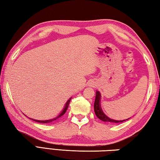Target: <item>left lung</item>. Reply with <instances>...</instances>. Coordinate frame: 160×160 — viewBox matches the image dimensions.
I'll return each mask as SVG.
<instances>
[{
    "label": "left lung",
    "instance_id": "8db88e82",
    "mask_svg": "<svg viewBox=\"0 0 160 160\" xmlns=\"http://www.w3.org/2000/svg\"><path fill=\"white\" fill-rule=\"evenodd\" d=\"M94 113H95L97 118H99L100 120L104 122L108 123H122L123 121L126 120H128V118L123 119V120H114L112 119L105 114L102 109L101 107V94L99 91H96V96H95V100H94Z\"/></svg>",
    "mask_w": 160,
    "mask_h": 160
}]
</instances>
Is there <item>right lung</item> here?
Returning <instances> with one entry per match:
<instances>
[{"instance_id": "1", "label": "right lung", "mask_w": 160, "mask_h": 160, "mask_svg": "<svg viewBox=\"0 0 160 160\" xmlns=\"http://www.w3.org/2000/svg\"><path fill=\"white\" fill-rule=\"evenodd\" d=\"M71 98H72V97H70V98L68 100L67 102L66 103V104H65V106H64V107H63V110H62L61 112L60 113H59V114H58L57 116H56V117H54V118H51V119H48V120H44V121L36 120V119H33V118H30V119H32V120L36 121V122L42 123H51V122H52V121H56V119H58V118H59L60 117H61V116H63V115L64 114V113L66 112V111H67V109H68V106H69V103H70V100H71Z\"/></svg>"}]
</instances>
